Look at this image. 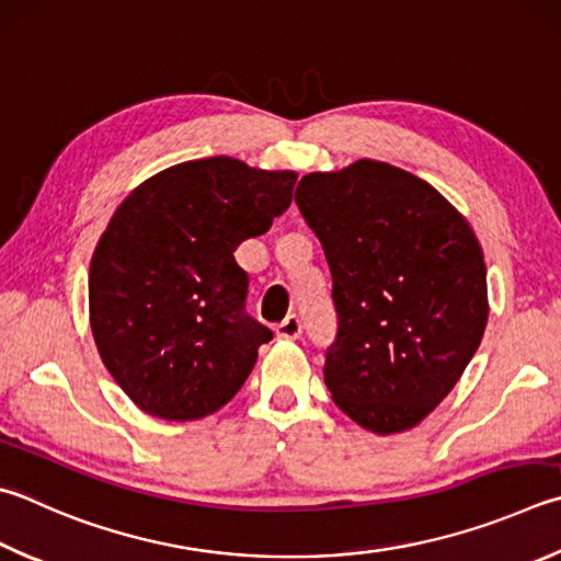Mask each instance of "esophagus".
I'll use <instances>...</instances> for the list:
<instances>
[{"mask_svg":"<svg viewBox=\"0 0 561 561\" xmlns=\"http://www.w3.org/2000/svg\"><path fill=\"white\" fill-rule=\"evenodd\" d=\"M277 339H284V341H294L299 339L301 335V321L297 319V316H287L282 323H277Z\"/></svg>","mask_w":561,"mask_h":561,"instance_id":"obj_1","label":"esophagus"}]
</instances>
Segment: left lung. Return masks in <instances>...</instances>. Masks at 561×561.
<instances>
[{"instance_id": "left-lung-1", "label": "left lung", "mask_w": 561, "mask_h": 561, "mask_svg": "<svg viewBox=\"0 0 561 561\" xmlns=\"http://www.w3.org/2000/svg\"><path fill=\"white\" fill-rule=\"evenodd\" d=\"M297 203L333 277L339 335L323 380L335 407L373 434L412 430L481 345V242L432 183L385 161L313 171Z\"/></svg>"}]
</instances>
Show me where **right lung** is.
Instances as JSON below:
<instances>
[{"label":"right lung","mask_w":561,"mask_h":561,"mask_svg":"<svg viewBox=\"0 0 561 561\" xmlns=\"http://www.w3.org/2000/svg\"><path fill=\"white\" fill-rule=\"evenodd\" d=\"M297 171L232 157L159 171L112 213L90 260V331L100 360L141 412L193 422L248 380L272 331L242 313V240L291 203Z\"/></svg>","instance_id":"add662e5"}]
</instances>
